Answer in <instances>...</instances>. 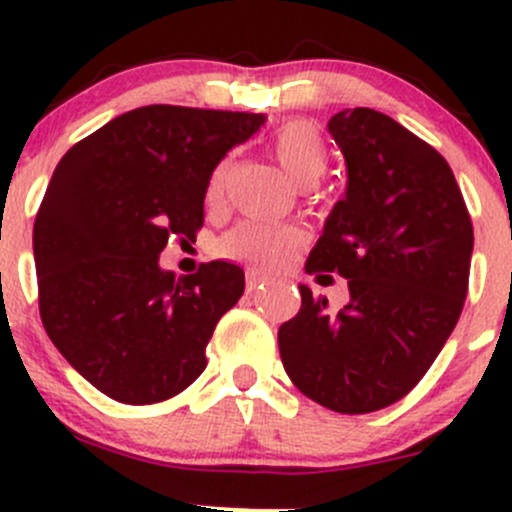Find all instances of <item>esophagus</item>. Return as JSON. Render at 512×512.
<instances>
[{
	"mask_svg": "<svg viewBox=\"0 0 512 512\" xmlns=\"http://www.w3.org/2000/svg\"><path fill=\"white\" fill-rule=\"evenodd\" d=\"M265 282H267V277L262 275V272H257V270H247V275H245L247 292H255V289H260L262 285H265Z\"/></svg>",
	"mask_w": 512,
	"mask_h": 512,
	"instance_id": "obj_1",
	"label": "esophagus"
}]
</instances>
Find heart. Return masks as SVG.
I'll list each match as a JSON object with an SVG mask.
<instances>
[{"label":"heart","instance_id":"1","mask_svg":"<svg viewBox=\"0 0 512 512\" xmlns=\"http://www.w3.org/2000/svg\"><path fill=\"white\" fill-rule=\"evenodd\" d=\"M272 153L277 163L285 170L287 178L297 183L299 188L314 185L327 170V146L314 123L294 118V121L282 123L272 136ZM227 163H220L210 173L208 185H205V200L208 205H220L225 195ZM302 245V232L285 225H267L247 220L232 227L220 240V252L232 260L250 262L257 267H275L292 250Z\"/></svg>","mask_w":512,"mask_h":512}]
</instances>
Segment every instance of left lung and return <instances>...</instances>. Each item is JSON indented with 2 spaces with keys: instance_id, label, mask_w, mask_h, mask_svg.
Returning a JSON list of instances; mask_svg holds the SVG:
<instances>
[{
  "instance_id": "1",
  "label": "left lung",
  "mask_w": 512,
  "mask_h": 512,
  "mask_svg": "<svg viewBox=\"0 0 512 512\" xmlns=\"http://www.w3.org/2000/svg\"><path fill=\"white\" fill-rule=\"evenodd\" d=\"M347 160V195L334 205L307 272H337L349 304L299 285L302 307L277 342L292 384L339 414L404 399L451 337L468 294L473 225L446 158L374 108L332 116Z\"/></svg>"
}]
</instances>
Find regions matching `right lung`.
<instances>
[{
  "mask_svg": "<svg viewBox=\"0 0 512 512\" xmlns=\"http://www.w3.org/2000/svg\"><path fill=\"white\" fill-rule=\"evenodd\" d=\"M262 113L156 103L66 151L34 220L39 314L64 359L121 404H158L208 366L220 317L245 292L232 262L160 270L170 237L203 227L205 185Z\"/></svg>",
  "mask_w": 512,
  "mask_h": 512,
  "instance_id": "right-lung-1",
  "label": "right lung"
}]
</instances>
